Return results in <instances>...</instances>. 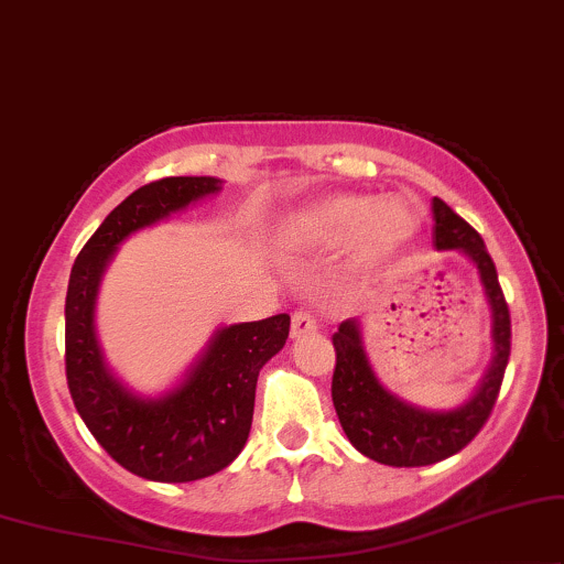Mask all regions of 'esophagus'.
<instances>
[{"instance_id":"obj_1","label":"esophagus","mask_w":564,"mask_h":564,"mask_svg":"<svg viewBox=\"0 0 564 564\" xmlns=\"http://www.w3.org/2000/svg\"><path fill=\"white\" fill-rule=\"evenodd\" d=\"M312 333H317V319L306 312H296L294 317H291V337L299 340V337H306Z\"/></svg>"}]
</instances>
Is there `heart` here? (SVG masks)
<instances>
[{"mask_svg": "<svg viewBox=\"0 0 564 564\" xmlns=\"http://www.w3.org/2000/svg\"><path fill=\"white\" fill-rule=\"evenodd\" d=\"M417 212L402 195L337 193L291 212L278 227V237L294 247H340L352 239L358 258L384 260L415 237Z\"/></svg>", "mask_w": 564, "mask_h": 564, "instance_id": "obj_1", "label": "heart"}]
</instances>
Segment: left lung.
<instances>
[{"instance_id": "obj_1", "label": "left lung", "mask_w": 564, "mask_h": 564, "mask_svg": "<svg viewBox=\"0 0 564 564\" xmlns=\"http://www.w3.org/2000/svg\"><path fill=\"white\" fill-rule=\"evenodd\" d=\"M433 219L435 250H459L477 268L485 302L490 306L492 358L467 402L452 410H425L404 402L381 384L366 352L360 319H345L337 327L333 335L337 352L333 404L337 420L360 454L389 467H427L462 452L490 417L510 356L508 304L482 237L441 198H433Z\"/></svg>"}]
</instances>
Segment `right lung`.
<instances>
[{
	"label": "right lung",
	"instance_id": "1",
	"mask_svg": "<svg viewBox=\"0 0 564 564\" xmlns=\"http://www.w3.org/2000/svg\"><path fill=\"white\" fill-rule=\"evenodd\" d=\"M219 177H164L133 191L82 247L66 289V384L97 444L152 482H193L237 459L247 444L258 373L286 345L289 314L224 325L162 394H139L110 369L95 306L118 247L131 235L221 191Z\"/></svg>",
	"mask_w": 564,
	"mask_h": 564
}]
</instances>
